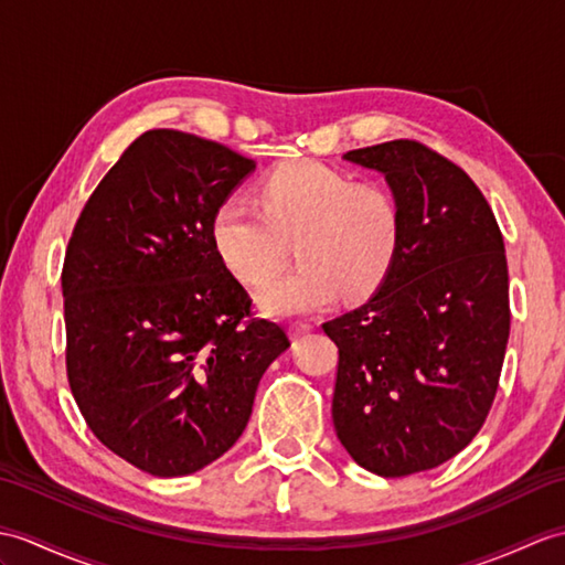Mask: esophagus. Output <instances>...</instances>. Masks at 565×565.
I'll return each instance as SVG.
<instances>
[{"label":"esophagus","instance_id":"obj_1","mask_svg":"<svg viewBox=\"0 0 565 565\" xmlns=\"http://www.w3.org/2000/svg\"><path fill=\"white\" fill-rule=\"evenodd\" d=\"M310 330H312L310 322H291V334L294 337H300V334H306Z\"/></svg>","mask_w":565,"mask_h":565}]
</instances>
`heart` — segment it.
<instances>
[{
  "label": "heart",
  "mask_w": 565,
  "mask_h": 565,
  "mask_svg": "<svg viewBox=\"0 0 565 565\" xmlns=\"http://www.w3.org/2000/svg\"><path fill=\"white\" fill-rule=\"evenodd\" d=\"M259 209L226 200L212 216V243L235 279L265 286L296 243L298 267L262 294L271 315L324 308L344 291L365 296L385 279L402 231L399 202L375 180L312 159L288 161L259 182Z\"/></svg>",
  "instance_id": "1"
}]
</instances>
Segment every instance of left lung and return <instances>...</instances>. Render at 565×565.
Here are the masks:
<instances>
[{"label":"left lung","mask_w":565,"mask_h":565,"mask_svg":"<svg viewBox=\"0 0 565 565\" xmlns=\"http://www.w3.org/2000/svg\"><path fill=\"white\" fill-rule=\"evenodd\" d=\"M402 214L369 303L324 322L339 349L332 422L347 452L395 479L448 462L481 430L510 334L503 233L465 170L414 139L353 149Z\"/></svg>","instance_id":"left-lung-1"}]
</instances>
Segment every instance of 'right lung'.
Wrapping results in <instances>:
<instances>
[{
    "instance_id": "add662e5",
    "label": "right lung",
    "mask_w": 565,
    "mask_h": 565,
    "mask_svg": "<svg viewBox=\"0 0 565 565\" xmlns=\"http://www.w3.org/2000/svg\"><path fill=\"white\" fill-rule=\"evenodd\" d=\"M255 163L218 141L149 129L76 218L62 267L67 377L105 445L185 477L241 438L259 377L291 347L223 267L212 216Z\"/></svg>"
}]
</instances>
